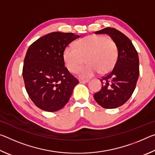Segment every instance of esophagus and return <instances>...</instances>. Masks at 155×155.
Here are the masks:
<instances>
[{
	"mask_svg": "<svg viewBox=\"0 0 155 155\" xmlns=\"http://www.w3.org/2000/svg\"><path fill=\"white\" fill-rule=\"evenodd\" d=\"M88 80L87 79H83V78H81L79 79V82L81 83H87L88 82Z\"/></svg>",
	"mask_w": 155,
	"mask_h": 155,
	"instance_id": "obj_1",
	"label": "esophagus"
}]
</instances>
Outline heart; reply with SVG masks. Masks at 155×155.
<instances>
[{
	"label": "heart",
	"mask_w": 155,
	"mask_h": 155,
	"mask_svg": "<svg viewBox=\"0 0 155 155\" xmlns=\"http://www.w3.org/2000/svg\"><path fill=\"white\" fill-rule=\"evenodd\" d=\"M76 46H69L65 48L64 60L68 70L76 73L86 58L88 64L78 71L81 77H90L99 72L107 74L116 64L118 50L111 38L99 35H89L78 40Z\"/></svg>",
	"instance_id": "heart-1"
}]
</instances>
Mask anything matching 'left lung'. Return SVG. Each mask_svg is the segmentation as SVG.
Instances as JSON below:
<instances>
[{"label":"left lung","mask_w":155,"mask_h":155,"mask_svg":"<svg viewBox=\"0 0 155 155\" xmlns=\"http://www.w3.org/2000/svg\"><path fill=\"white\" fill-rule=\"evenodd\" d=\"M95 33L108 34L116 44L118 56L111 71L100 78L102 87L94 98L103 108H117L130 98L135 89L140 75L137 52L130 39L114 28L107 27Z\"/></svg>","instance_id":"obj_1"}]
</instances>
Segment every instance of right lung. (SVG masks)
Wrapping results in <instances>:
<instances>
[{
	"instance_id": "obj_1",
	"label": "right lung",
	"mask_w": 155,
	"mask_h": 155,
	"mask_svg": "<svg viewBox=\"0 0 155 155\" xmlns=\"http://www.w3.org/2000/svg\"><path fill=\"white\" fill-rule=\"evenodd\" d=\"M78 37L72 33L52 32L28 48L23 79L28 96L40 109L54 112L62 109L79 83L65 67L64 60L65 48Z\"/></svg>"
}]
</instances>
